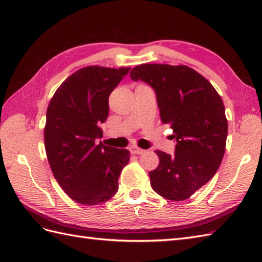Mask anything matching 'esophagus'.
Masks as SVG:
<instances>
[{"label":"esophagus","instance_id":"obj_1","mask_svg":"<svg viewBox=\"0 0 262 262\" xmlns=\"http://www.w3.org/2000/svg\"><path fill=\"white\" fill-rule=\"evenodd\" d=\"M129 151H130L132 154H143L144 152H145V149L140 148V147H137V146H130L129 147Z\"/></svg>","mask_w":262,"mask_h":262}]
</instances>
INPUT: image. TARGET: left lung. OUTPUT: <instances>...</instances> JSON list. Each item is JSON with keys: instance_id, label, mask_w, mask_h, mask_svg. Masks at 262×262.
Instances as JSON below:
<instances>
[{"instance_id": "obj_1", "label": "left lung", "mask_w": 262, "mask_h": 262, "mask_svg": "<svg viewBox=\"0 0 262 262\" xmlns=\"http://www.w3.org/2000/svg\"><path fill=\"white\" fill-rule=\"evenodd\" d=\"M157 93L161 120L173 130V155L155 151L160 163L149 172L153 190L169 200L190 198L220 168L227 119L221 96L208 80L186 65L142 64L130 72Z\"/></svg>"}]
</instances>
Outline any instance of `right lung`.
I'll return each mask as SVG.
<instances>
[{
	"label": "right lung",
	"mask_w": 262,
	"mask_h": 262,
	"mask_svg": "<svg viewBox=\"0 0 262 262\" xmlns=\"http://www.w3.org/2000/svg\"><path fill=\"white\" fill-rule=\"evenodd\" d=\"M129 68L86 66L70 75L48 104L43 140L55 179L81 205L107 202L118 190V178L129 151L105 146L100 122L109 113V96Z\"/></svg>",
	"instance_id": "add662e5"
}]
</instances>
